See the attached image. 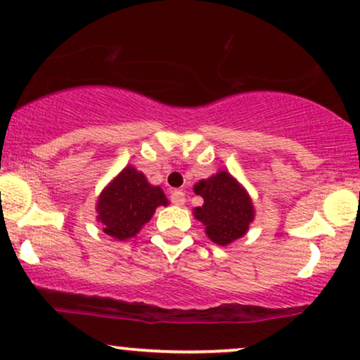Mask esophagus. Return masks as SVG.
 <instances>
[{
	"label": "esophagus",
	"instance_id": "obj_1",
	"mask_svg": "<svg viewBox=\"0 0 360 360\" xmlns=\"http://www.w3.org/2000/svg\"><path fill=\"white\" fill-rule=\"evenodd\" d=\"M170 200H172V203L176 206L185 205V193L181 190H174L170 195Z\"/></svg>",
	"mask_w": 360,
	"mask_h": 360
}]
</instances>
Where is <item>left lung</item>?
Returning <instances> with one entry per match:
<instances>
[{
  "instance_id": "left-lung-1",
  "label": "left lung",
  "mask_w": 360,
  "mask_h": 360,
  "mask_svg": "<svg viewBox=\"0 0 360 360\" xmlns=\"http://www.w3.org/2000/svg\"><path fill=\"white\" fill-rule=\"evenodd\" d=\"M195 193L205 200L193 210L195 218L205 224L206 236L219 245H228L248 233L254 221L252 200L239 181L221 170L195 185Z\"/></svg>"
}]
</instances>
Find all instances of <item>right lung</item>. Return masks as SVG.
Segmentation results:
<instances>
[{
    "label": "right lung",
    "instance_id": "add662e5",
    "mask_svg": "<svg viewBox=\"0 0 360 360\" xmlns=\"http://www.w3.org/2000/svg\"><path fill=\"white\" fill-rule=\"evenodd\" d=\"M169 205L160 186L147 181L142 172L127 165L101 191L96 203V219L103 231L117 240H126L149 223L157 206Z\"/></svg>",
    "mask_w": 360,
    "mask_h": 360
}]
</instances>
